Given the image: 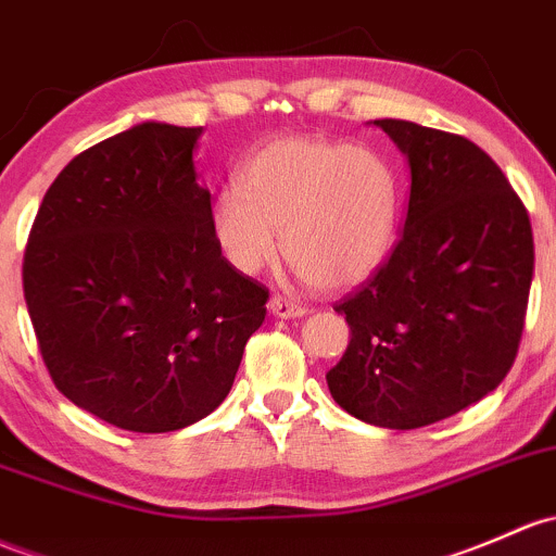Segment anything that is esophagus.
Segmentation results:
<instances>
[{
    "instance_id": "esophagus-1",
    "label": "esophagus",
    "mask_w": 556,
    "mask_h": 556,
    "mask_svg": "<svg viewBox=\"0 0 556 556\" xmlns=\"http://www.w3.org/2000/svg\"><path fill=\"white\" fill-rule=\"evenodd\" d=\"M268 308H271V314H277V317H282V319L303 317V314L308 312L306 306H301V303L290 301V298H282V295H274L271 301H268Z\"/></svg>"
}]
</instances>
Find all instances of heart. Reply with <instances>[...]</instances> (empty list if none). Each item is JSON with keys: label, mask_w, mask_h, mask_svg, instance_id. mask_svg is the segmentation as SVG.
<instances>
[{"label": "heart", "mask_w": 556, "mask_h": 556, "mask_svg": "<svg viewBox=\"0 0 556 556\" xmlns=\"http://www.w3.org/2000/svg\"><path fill=\"white\" fill-rule=\"evenodd\" d=\"M400 220V184L378 151L319 138L261 146L213 202L210 226L239 274L282 255L298 277L338 290L370 277L389 255Z\"/></svg>", "instance_id": "b5f03b06"}]
</instances>
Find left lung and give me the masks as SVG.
Wrapping results in <instances>:
<instances>
[{
	"mask_svg": "<svg viewBox=\"0 0 556 556\" xmlns=\"http://www.w3.org/2000/svg\"><path fill=\"white\" fill-rule=\"evenodd\" d=\"M410 165L405 229L338 301L352 341L327 372L338 405L383 429H420L495 389L517 359L533 229L504 170L455 132L378 119Z\"/></svg>",
	"mask_w": 556,
	"mask_h": 556,
	"instance_id": "left-lung-1",
	"label": "left lung"
}]
</instances>
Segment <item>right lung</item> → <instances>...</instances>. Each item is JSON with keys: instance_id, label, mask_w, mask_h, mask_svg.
<instances>
[{"instance_id": "1", "label": "right lung", "mask_w": 556, "mask_h": 556, "mask_svg": "<svg viewBox=\"0 0 556 556\" xmlns=\"http://www.w3.org/2000/svg\"><path fill=\"white\" fill-rule=\"evenodd\" d=\"M202 127L143 122L74 156L23 253L52 383L111 426L178 431L229 394L268 288L220 255L194 170Z\"/></svg>"}]
</instances>
